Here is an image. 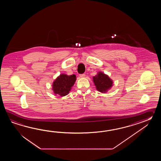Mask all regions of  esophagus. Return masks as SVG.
Returning <instances> with one entry per match:
<instances>
[{
	"label": "esophagus",
	"instance_id": "esophagus-1",
	"mask_svg": "<svg viewBox=\"0 0 161 161\" xmlns=\"http://www.w3.org/2000/svg\"><path fill=\"white\" fill-rule=\"evenodd\" d=\"M85 74H81V75H80V78H85Z\"/></svg>",
	"mask_w": 161,
	"mask_h": 161
}]
</instances>
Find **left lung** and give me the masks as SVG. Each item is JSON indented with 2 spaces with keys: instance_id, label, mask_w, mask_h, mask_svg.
Here are the masks:
<instances>
[{
  "instance_id": "8db88e82",
  "label": "left lung",
  "mask_w": 161,
  "mask_h": 161,
  "mask_svg": "<svg viewBox=\"0 0 161 161\" xmlns=\"http://www.w3.org/2000/svg\"><path fill=\"white\" fill-rule=\"evenodd\" d=\"M92 81L96 86L97 90L102 93L108 92L113 85L112 79L101 71H99L96 76L92 77Z\"/></svg>"
}]
</instances>
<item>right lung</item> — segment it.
I'll use <instances>...</instances> for the list:
<instances>
[{
    "mask_svg": "<svg viewBox=\"0 0 161 161\" xmlns=\"http://www.w3.org/2000/svg\"><path fill=\"white\" fill-rule=\"evenodd\" d=\"M76 80L75 75H68L62 74L58 76L52 83V90L55 95L61 97L67 96L71 91Z\"/></svg>",
    "mask_w": 161,
    "mask_h": 161,
    "instance_id": "right-lung-1",
    "label": "right lung"
}]
</instances>
